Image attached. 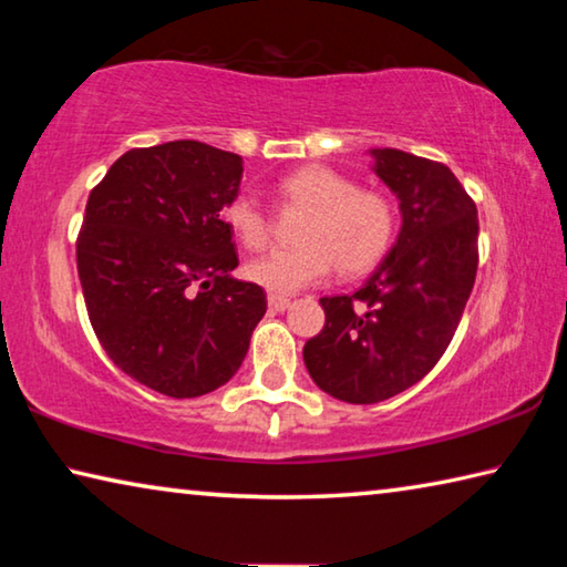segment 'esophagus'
I'll use <instances>...</instances> for the list:
<instances>
[{"mask_svg": "<svg viewBox=\"0 0 567 567\" xmlns=\"http://www.w3.org/2000/svg\"><path fill=\"white\" fill-rule=\"evenodd\" d=\"M267 305H270V310H275V312H285L287 307H290V297L270 295V297H267Z\"/></svg>", "mask_w": 567, "mask_h": 567, "instance_id": "34e87169", "label": "esophagus"}]
</instances>
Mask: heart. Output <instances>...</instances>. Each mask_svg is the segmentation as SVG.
I'll use <instances>...</instances> for the list:
<instances>
[{"label":"heart","mask_w":567,"mask_h":567,"mask_svg":"<svg viewBox=\"0 0 567 567\" xmlns=\"http://www.w3.org/2000/svg\"><path fill=\"white\" fill-rule=\"evenodd\" d=\"M285 205L307 209L295 247H275L245 265L249 282L272 295H290L320 282L334 267L344 277L370 272L390 252L398 209L388 192L360 187L352 177L324 165H305L277 182ZM225 225L247 249L270 239V213L249 189L223 207Z\"/></svg>","instance_id":"b5f03b06"}]
</instances>
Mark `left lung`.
I'll use <instances>...</instances> for the list:
<instances>
[{
    "instance_id": "left-lung-1",
    "label": "left lung",
    "mask_w": 567,
    "mask_h": 567,
    "mask_svg": "<svg viewBox=\"0 0 567 567\" xmlns=\"http://www.w3.org/2000/svg\"><path fill=\"white\" fill-rule=\"evenodd\" d=\"M400 199L402 229L354 295L320 297L324 328L305 342L315 385L352 405L408 390L443 358L477 272V207L443 162L372 150Z\"/></svg>"
}]
</instances>
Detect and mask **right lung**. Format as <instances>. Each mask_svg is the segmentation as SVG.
<instances>
[{"label":"right lung","mask_w":567,"mask_h":567,"mask_svg":"<svg viewBox=\"0 0 567 567\" xmlns=\"http://www.w3.org/2000/svg\"><path fill=\"white\" fill-rule=\"evenodd\" d=\"M243 157L197 140L124 152L90 192L76 272L104 352L162 395L199 398L243 364L267 310L260 285L229 277L219 217Z\"/></svg>","instance_id":"obj_1"}]
</instances>
